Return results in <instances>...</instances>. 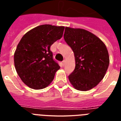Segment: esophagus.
I'll return each instance as SVG.
<instances>
[{
	"label": "esophagus",
	"mask_w": 121,
	"mask_h": 121,
	"mask_svg": "<svg viewBox=\"0 0 121 121\" xmlns=\"http://www.w3.org/2000/svg\"><path fill=\"white\" fill-rule=\"evenodd\" d=\"M65 62H66V60H64L62 61V64H63V66H64L65 64Z\"/></svg>",
	"instance_id": "34e87169"
}]
</instances>
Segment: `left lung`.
I'll list each match as a JSON object with an SVG mask.
<instances>
[{"mask_svg":"<svg viewBox=\"0 0 121 121\" xmlns=\"http://www.w3.org/2000/svg\"><path fill=\"white\" fill-rule=\"evenodd\" d=\"M64 39L73 50L75 68L68 76L77 90L86 91L103 79L109 65L105 44L97 36L83 29L65 27Z\"/></svg>","mask_w":121,"mask_h":121,"instance_id":"left-lung-1","label":"left lung"}]
</instances>
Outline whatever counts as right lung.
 <instances>
[{
    "mask_svg": "<svg viewBox=\"0 0 121 121\" xmlns=\"http://www.w3.org/2000/svg\"><path fill=\"white\" fill-rule=\"evenodd\" d=\"M64 26L44 24L26 33L14 53V65L22 81L33 89L50 84L60 68L53 57L50 46L61 38Z\"/></svg>",
    "mask_w": 121,
    "mask_h": 121,
    "instance_id": "add662e5",
    "label": "right lung"
}]
</instances>
